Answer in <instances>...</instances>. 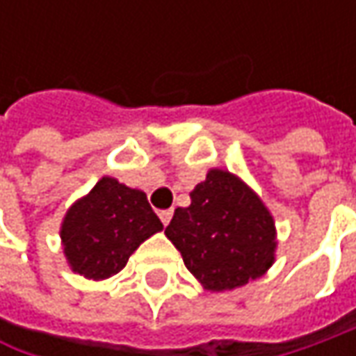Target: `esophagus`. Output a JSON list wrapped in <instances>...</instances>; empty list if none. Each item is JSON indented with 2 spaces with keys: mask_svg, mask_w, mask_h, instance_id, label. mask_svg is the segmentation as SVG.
Returning <instances> with one entry per match:
<instances>
[{
  "mask_svg": "<svg viewBox=\"0 0 356 356\" xmlns=\"http://www.w3.org/2000/svg\"><path fill=\"white\" fill-rule=\"evenodd\" d=\"M172 208L170 210H162V212L158 213V216H160V222H162V224H164V226H168V224H170V220H172Z\"/></svg>",
  "mask_w": 356,
  "mask_h": 356,
  "instance_id": "34e87169",
  "label": "esophagus"
}]
</instances>
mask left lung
Instances as JSON below:
<instances>
[{"label":"left lung","instance_id":"8db88e82","mask_svg":"<svg viewBox=\"0 0 356 356\" xmlns=\"http://www.w3.org/2000/svg\"><path fill=\"white\" fill-rule=\"evenodd\" d=\"M188 208H176L166 236L184 266L210 291L236 289L273 264V218L239 178L210 170Z\"/></svg>","mask_w":356,"mask_h":356}]
</instances>
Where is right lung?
Listing matches in <instances>:
<instances>
[{"label": "right lung", "instance_id": "obj_1", "mask_svg": "<svg viewBox=\"0 0 356 356\" xmlns=\"http://www.w3.org/2000/svg\"><path fill=\"white\" fill-rule=\"evenodd\" d=\"M162 229L146 194L103 178L67 212L61 227L65 255L73 271L106 280L127 266L134 250Z\"/></svg>", "mask_w": 356, "mask_h": 356}]
</instances>
